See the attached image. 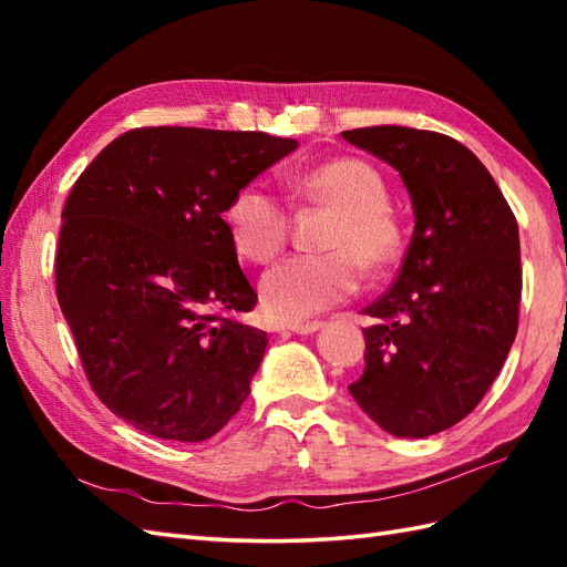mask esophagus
<instances>
[{
    "instance_id": "34e87169",
    "label": "esophagus",
    "mask_w": 567,
    "mask_h": 567,
    "mask_svg": "<svg viewBox=\"0 0 567 567\" xmlns=\"http://www.w3.org/2000/svg\"><path fill=\"white\" fill-rule=\"evenodd\" d=\"M321 327H323V321H297V323H290L287 329L299 333V336H309V333H317Z\"/></svg>"
}]
</instances>
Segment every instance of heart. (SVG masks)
Here are the masks:
<instances>
[{"mask_svg":"<svg viewBox=\"0 0 567 567\" xmlns=\"http://www.w3.org/2000/svg\"><path fill=\"white\" fill-rule=\"evenodd\" d=\"M305 199L333 209L319 256H292L262 275L260 302L277 321H305L343 302L358 290L360 266L388 272L404 252V228L388 207V183L375 165L333 158L297 179ZM234 246L248 260H272L290 236V212L262 183L240 187L226 207Z\"/></svg>","mask_w":567,"mask_h":567,"instance_id":"obj_1","label":"heart"}]
</instances>
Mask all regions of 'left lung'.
Wrapping results in <instances>:
<instances>
[{"label": "left lung", "mask_w": 567, "mask_h": 567, "mask_svg": "<svg viewBox=\"0 0 567 567\" xmlns=\"http://www.w3.org/2000/svg\"><path fill=\"white\" fill-rule=\"evenodd\" d=\"M400 173L412 244L390 292L365 315L358 406L392 436L451 429L483 400L519 327V226L473 151L436 131L368 126L341 134Z\"/></svg>", "instance_id": "8db88e82"}]
</instances>
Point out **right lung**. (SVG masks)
Returning a JSON list of instances; mask_svg holds the SVG:
<instances>
[{
    "mask_svg": "<svg viewBox=\"0 0 567 567\" xmlns=\"http://www.w3.org/2000/svg\"><path fill=\"white\" fill-rule=\"evenodd\" d=\"M295 148L262 131L134 128L72 185L58 302L92 390L138 431L207 441L246 402L268 333L228 317L258 295L221 214Z\"/></svg>",
    "mask_w": 567,
    "mask_h": 567,
    "instance_id": "1",
    "label": "right lung"
}]
</instances>
